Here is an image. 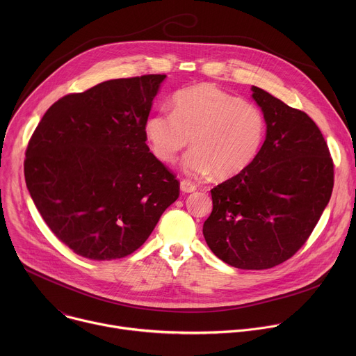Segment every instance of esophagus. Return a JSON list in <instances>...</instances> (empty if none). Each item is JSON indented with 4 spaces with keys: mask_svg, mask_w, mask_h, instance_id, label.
<instances>
[{
    "mask_svg": "<svg viewBox=\"0 0 356 356\" xmlns=\"http://www.w3.org/2000/svg\"><path fill=\"white\" fill-rule=\"evenodd\" d=\"M195 188L197 187L191 181H188V180H181L180 181V190L183 193H193V191H195Z\"/></svg>",
    "mask_w": 356,
    "mask_h": 356,
    "instance_id": "1",
    "label": "esophagus"
}]
</instances>
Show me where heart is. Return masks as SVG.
Listing matches in <instances>:
<instances>
[{"instance_id": "1", "label": "heart", "mask_w": 356, "mask_h": 356, "mask_svg": "<svg viewBox=\"0 0 356 356\" xmlns=\"http://www.w3.org/2000/svg\"><path fill=\"white\" fill-rule=\"evenodd\" d=\"M143 135L152 154L166 165L176 162L191 140L194 147L183 158V170L228 179L258 155L265 120L257 107L239 97L211 84H198L173 95L172 113L150 115Z\"/></svg>"}]
</instances>
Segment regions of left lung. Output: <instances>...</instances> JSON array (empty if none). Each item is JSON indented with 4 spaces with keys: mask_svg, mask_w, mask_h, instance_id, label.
<instances>
[{
    "mask_svg": "<svg viewBox=\"0 0 356 356\" xmlns=\"http://www.w3.org/2000/svg\"><path fill=\"white\" fill-rule=\"evenodd\" d=\"M250 90L266 124L265 142L246 169L211 190L202 234L222 262L261 270L283 264L307 241L331 198L334 165L306 113Z\"/></svg>",
    "mask_w": 356,
    "mask_h": 356,
    "instance_id": "8db88e82",
    "label": "left lung"
}]
</instances>
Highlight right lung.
<instances>
[{"mask_svg": "<svg viewBox=\"0 0 356 356\" xmlns=\"http://www.w3.org/2000/svg\"><path fill=\"white\" fill-rule=\"evenodd\" d=\"M165 79H115L65 95L28 143L24 172L33 204L80 257L131 255L179 197V181L143 135Z\"/></svg>", "mask_w": 356, "mask_h": 356, "instance_id": "1", "label": "right lung"}]
</instances>
